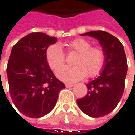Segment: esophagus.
I'll list each match as a JSON object with an SVG mask.
<instances>
[{
    "mask_svg": "<svg viewBox=\"0 0 135 135\" xmlns=\"http://www.w3.org/2000/svg\"><path fill=\"white\" fill-rule=\"evenodd\" d=\"M73 86H74V84H72V83L66 84V88H71V87H73Z\"/></svg>",
    "mask_w": 135,
    "mask_h": 135,
    "instance_id": "34e87169",
    "label": "esophagus"
}]
</instances>
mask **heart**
I'll return each instance as SVG.
<instances>
[{
    "label": "heart",
    "instance_id": "obj_1",
    "mask_svg": "<svg viewBox=\"0 0 135 135\" xmlns=\"http://www.w3.org/2000/svg\"><path fill=\"white\" fill-rule=\"evenodd\" d=\"M68 48L78 52L73 63L75 66H62L65 62V55L59 44L50 45L46 51V59L52 69L56 72V76L64 82L73 83L81 80L86 75L95 77L102 70L105 56L99 46H91L89 41L77 38L67 44Z\"/></svg>",
    "mask_w": 135,
    "mask_h": 135
}]
</instances>
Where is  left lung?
<instances>
[{
	"instance_id": "obj_1",
	"label": "left lung",
	"mask_w": 135,
	"mask_h": 135,
	"mask_svg": "<svg viewBox=\"0 0 135 135\" xmlns=\"http://www.w3.org/2000/svg\"><path fill=\"white\" fill-rule=\"evenodd\" d=\"M81 35L98 40L105 56L99 75L86 84L85 96L77 99L79 107L85 115L99 118L112 112L122 96L128 71L126 56L122 43L108 32L96 30Z\"/></svg>"
}]
</instances>
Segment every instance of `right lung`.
I'll list each match as a JSON object with an SVG mask.
<instances>
[{
	"instance_id": "obj_1",
	"label": "right lung",
	"mask_w": 135,
	"mask_h": 135,
	"mask_svg": "<svg viewBox=\"0 0 135 135\" xmlns=\"http://www.w3.org/2000/svg\"><path fill=\"white\" fill-rule=\"evenodd\" d=\"M56 42V37L31 33L13 46L7 67L10 94L19 112L29 118L50 112L65 88L46 59V49Z\"/></svg>"
}]
</instances>
